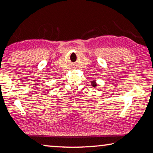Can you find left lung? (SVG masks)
<instances>
[{
  "label": "left lung",
  "instance_id": "left-lung-1",
  "mask_svg": "<svg viewBox=\"0 0 153 153\" xmlns=\"http://www.w3.org/2000/svg\"><path fill=\"white\" fill-rule=\"evenodd\" d=\"M91 85H92L93 86H94V87H95V86H97V83L95 82V81H91Z\"/></svg>",
  "mask_w": 153,
  "mask_h": 153
}]
</instances>
